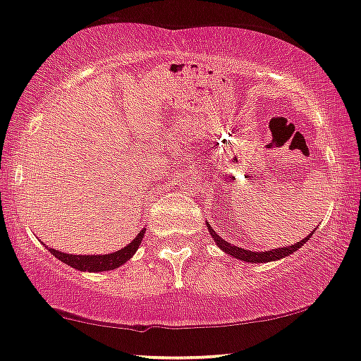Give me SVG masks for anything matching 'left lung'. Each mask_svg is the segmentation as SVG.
<instances>
[{
  "instance_id": "obj_1",
  "label": "left lung",
  "mask_w": 361,
  "mask_h": 361,
  "mask_svg": "<svg viewBox=\"0 0 361 361\" xmlns=\"http://www.w3.org/2000/svg\"><path fill=\"white\" fill-rule=\"evenodd\" d=\"M206 224H207V231L211 233L212 238H214L216 244L226 252V255L233 256V257H235V259L246 261V262H269V261L283 259V257H286L289 255H293L295 251H298V249L303 246L305 243H308V239L313 235V233H311L306 235L303 241L295 243V244H291V246H286V247L271 249V251H247V249L238 247V246H234V244L224 241L219 234H216V231L211 228V224H209V222H206Z\"/></svg>"
}]
</instances>
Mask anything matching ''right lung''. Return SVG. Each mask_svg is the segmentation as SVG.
<instances>
[{
    "mask_svg": "<svg viewBox=\"0 0 361 361\" xmlns=\"http://www.w3.org/2000/svg\"><path fill=\"white\" fill-rule=\"evenodd\" d=\"M145 234V228L140 231L126 247L118 249V251L110 252V255H68V252L56 251L44 246L48 251L51 252L56 259H60L65 264L72 266V268L78 271H88V273H99V271H112L117 269L118 266H122L123 262H127L130 257L135 255V251L139 249L142 238Z\"/></svg>",
    "mask_w": 361,
    "mask_h": 361,
    "instance_id": "1",
    "label": "right lung"
}]
</instances>
